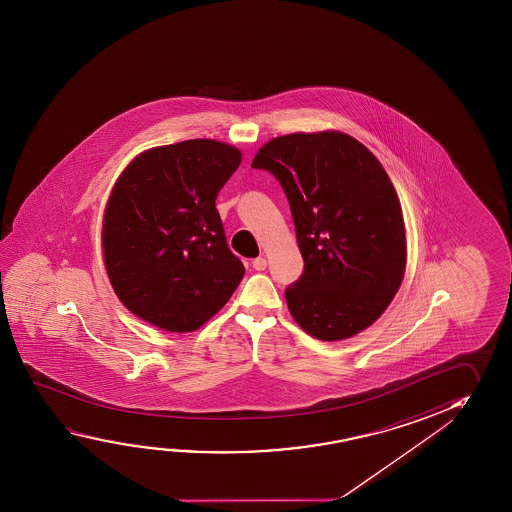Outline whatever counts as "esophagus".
Listing matches in <instances>:
<instances>
[{"label":"esophagus","instance_id":"1","mask_svg":"<svg viewBox=\"0 0 512 512\" xmlns=\"http://www.w3.org/2000/svg\"><path fill=\"white\" fill-rule=\"evenodd\" d=\"M252 266L255 271H264V269L268 268V260L264 259V257H259V259L253 260Z\"/></svg>","mask_w":512,"mask_h":512}]
</instances>
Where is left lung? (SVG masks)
Instances as JSON below:
<instances>
[{
    "instance_id": "8db88e82",
    "label": "left lung",
    "mask_w": 512,
    "mask_h": 512,
    "mask_svg": "<svg viewBox=\"0 0 512 512\" xmlns=\"http://www.w3.org/2000/svg\"><path fill=\"white\" fill-rule=\"evenodd\" d=\"M252 168L277 176L291 205L305 269L285 300L298 327L328 343L371 327L407 266L402 205L386 169L339 130L273 137Z\"/></svg>"
}]
</instances>
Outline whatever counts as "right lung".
<instances>
[{
  "mask_svg": "<svg viewBox=\"0 0 512 512\" xmlns=\"http://www.w3.org/2000/svg\"><path fill=\"white\" fill-rule=\"evenodd\" d=\"M243 153L214 139L155 146L130 160L103 210L101 250L119 302L166 332H194L244 277L216 198Z\"/></svg>",
  "mask_w": 512,
  "mask_h": 512,
  "instance_id": "obj_1",
  "label": "right lung"
}]
</instances>
